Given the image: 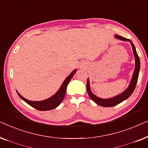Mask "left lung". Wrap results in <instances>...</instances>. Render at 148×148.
Masks as SVG:
<instances>
[{"instance_id": "left-lung-1", "label": "left lung", "mask_w": 148, "mask_h": 148, "mask_svg": "<svg viewBox=\"0 0 148 148\" xmlns=\"http://www.w3.org/2000/svg\"><path fill=\"white\" fill-rule=\"evenodd\" d=\"M115 37L118 38L119 40H124V41H129L131 42V46H132V48H133V54H134L135 58V68L134 73H133L132 79H131V82L130 83V84H129V86L128 87V88H127V90H125L124 92L122 93L121 94H119L118 96L110 99H102L96 96L94 94H93L90 90V83H89V79H88V81H87L86 87H87V91H88V94L89 95V96H90L91 99H92L94 102H96L97 104L104 107H112V106H116L117 104H120L121 102H123V101L128 98L132 94L133 91L135 90V86H136L137 85V80H138L139 69H140V60H139V56L137 53L136 50H135L134 44L132 43V42H131L130 40L127 39V38H123L121 36L116 35L115 36Z\"/></svg>"}]
</instances>
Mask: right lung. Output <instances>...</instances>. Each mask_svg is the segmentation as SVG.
<instances>
[{
    "instance_id": "add662e5",
    "label": "right lung",
    "mask_w": 148,
    "mask_h": 148,
    "mask_svg": "<svg viewBox=\"0 0 148 148\" xmlns=\"http://www.w3.org/2000/svg\"><path fill=\"white\" fill-rule=\"evenodd\" d=\"M77 71L76 69H75L65 79L64 82L62 83L61 87L59 89V90L53 96L50 97V98L47 99V100H42V101H38V102H35V101H30L28 100L27 99L24 98L23 96H21L17 92V94L21 98L22 100L28 104L30 106L33 107V108L37 109L38 110L41 111H45V110H50L52 109H54L59 106L62 101L63 100L64 95H65L66 87H67L71 79L73 77L74 74Z\"/></svg>"
}]
</instances>
